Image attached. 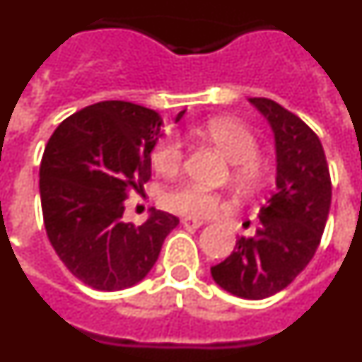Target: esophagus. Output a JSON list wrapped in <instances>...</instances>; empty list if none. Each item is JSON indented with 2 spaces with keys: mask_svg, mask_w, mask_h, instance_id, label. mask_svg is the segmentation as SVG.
<instances>
[{
  "mask_svg": "<svg viewBox=\"0 0 362 362\" xmlns=\"http://www.w3.org/2000/svg\"><path fill=\"white\" fill-rule=\"evenodd\" d=\"M181 223H183V226H187V228H199V226L203 225V221L192 219V217H185V219H181Z\"/></svg>",
  "mask_w": 362,
  "mask_h": 362,
  "instance_id": "1",
  "label": "esophagus"
}]
</instances>
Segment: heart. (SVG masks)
<instances>
[{"instance_id":"b5f03b06","label":"heart","mask_w":362,"mask_h":362,"mask_svg":"<svg viewBox=\"0 0 362 362\" xmlns=\"http://www.w3.org/2000/svg\"><path fill=\"white\" fill-rule=\"evenodd\" d=\"M203 134L233 165L232 179L235 185L245 190H255L263 185L264 168L257 159L259 145L250 130L228 119H212L204 124ZM183 158V141L177 134L170 132L153 148L152 165L159 174L172 175L181 168ZM161 204L179 216L199 219L212 216L219 209L221 199L214 192L185 183L163 192Z\"/></svg>"}]
</instances>
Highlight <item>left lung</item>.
<instances>
[{
	"instance_id": "obj_1",
	"label": "left lung",
	"mask_w": 362,
	"mask_h": 362,
	"mask_svg": "<svg viewBox=\"0 0 362 362\" xmlns=\"http://www.w3.org/2000/svg\"><path fill=\"white\" fill-rule=\"evenodd\" d=\"M276 141V192L259 210L250 239L210 268L221 288L243 299H267L286 288L321 243L330 212L332 183L319 137L303 119L267 98H250Z\"/></svg>"
}]
</instances>
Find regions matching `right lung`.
I'll return each instance as SVG.
<instances>
[{
  "instance_id": "obj_1",
  "label": "right lung",
  "mask_w": 362,
  "mask_h": 362,
  "mask_svg": "<svg viewBox=\"0 0 362 362\" xmlns=\"http://www.w3.org/2000/svg\"><path fill=\"white\" fill-rule=\"evenodd\" d=\"M161 124L158 112L141 105L101 101L66 117L45 146L40 196L47 235L65 267L92 288L116 292L145 279L179 225L156 209L139 226L121 221L130 192L150 179Z\"/></svg>"
}]
</instances>
